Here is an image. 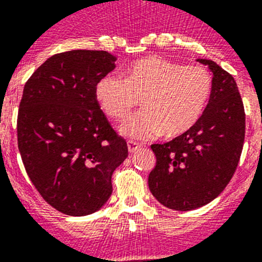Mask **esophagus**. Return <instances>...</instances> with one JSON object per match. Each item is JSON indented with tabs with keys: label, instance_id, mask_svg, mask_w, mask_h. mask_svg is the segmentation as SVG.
I'll use <instances>...</instances> for the list:
<instances>
[{
	"label": "esophagus",
	"instance_id": "34e87169",
	"mask_svg": "<svg viewBox=\"0 0 262 262\" xmlns=\"http://www.w3.org/2000/svg\"><path fill=\"white\" fill-rule=\"evenodd\" d=\"M140 147H141V145L138 144V142H136V141H128L129 153H134V151L140 149Z\"/></svg>",
	"mask_w": 262,
	"mask_h": 262
}]
</instances>
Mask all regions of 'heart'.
Returning <instances> with one entry per match:
<instances>
[{"label":"heart","instance_id":"b5f03b06","mask_svg":"<svg viewBox=\"0 0 262 262\" xmlns=\"http://www.w3.org/2000/svg\"><path fill=\"white\" fill-rule=\"evenodd\" d=\"M212 91L210 72L159 56L134 60L124 70L96 83L95 97L111 118H122L137 104L142 109L118 126L124 137L146 140L162 134L172 138L192 129L203 115Z\"/></svg>","mask_w":262,"mask_h":262}]
</instances>
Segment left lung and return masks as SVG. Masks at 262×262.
Listing matches in <instances>:
<instances>
[{
  "label": "left lung",
  "mask_w": 262,
  "mask_h": 262,
  "mask_svg": "<svg viewBox=\"0 0 262 262\" xmlns=\"http://www.w3.org/2000/svg\"><path fill=\"white\" fill-rule=\"evenodd\" d=\"M210 101L194 128L166 144L151 145L157 163L149 174L153 196L170 210L190 211L212 202L235 174L245 136V113L237 84L208 59Z\"/></svg>",
  "instance_id": "8db88e82"
}]
</instances>
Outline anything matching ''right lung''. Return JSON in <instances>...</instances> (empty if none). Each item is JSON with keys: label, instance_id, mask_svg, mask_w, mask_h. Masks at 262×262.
<instances>
[{"label": "right lung", "instance_id": "1", "mask_svg": "<svg viewBox=\"0 0 262 262\" xmlns=\"http://www.w3.org/2000/svg\"><path fill=\"white\" fill-rule=\"evenodd\" d=\"M115 62L106 51L60 52L25 84L17 120L22 162L43 199L66 215L99 211L112 194L113 171L128 157L126 141L95 97Z\"/></svg>", "mask_w": 262, "mask_h": 262}]
</instances>
